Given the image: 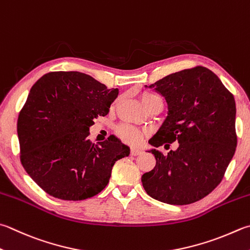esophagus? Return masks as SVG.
<instances>
[{"label":"esophagus","mask_w":250,"mask_h":250,"mask_svg":"<svg viewBox=\"0 0 250 250\" xmlns=\"http://www.w3.org/2000/svg\"><path fill=\"white\" fill-rule=\"evenodd\" d=\"M141 153H143V149H139V148H131L130 149L131 155H139Z\"/></svg>","instance_id":"34e87169"}]
</instances>
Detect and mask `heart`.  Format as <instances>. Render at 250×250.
Returning a JSON list of instances; mask_svg holds the SVG:
<instances>
[{
  "label": "heart",
  "mask_w": 250,
  "mask_h": 250,
  "mask_svg": "<svg viewBox=\"0 0 250 250\" xmlns=\"http://www.w3.org/2000/svg\"><path fill=\"white\" fill-rule=\"evenodd\" d=\"M140 100L143 102V104L147 107L150 103L157 100H162V99L158 95H155V93L144 92L143 95L140 96ZM117 134H119L124 140L128 141L130 144H137L141 138V135H143V133H141L138 128H136V127L130 125H121L119 128H117Z\"/></svg>",
  "instance_id": "1"
}]
</instances>
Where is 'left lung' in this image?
<instances>
[{"mask_svg": "<svg viewBox=\"0 0 250 250\" xmlns=\"http://www.w3.org/2000/svg\"><path fill=\"white\" fill-rule=\"evenodd\" d=\"M149 88L167 103V115L149 144L155 148L178 145L167 155L149 150L155 167L141 176V183L155 200L192 204L219 185L236 150L234 96L202 66L168 75Z\"/></svg>", "mask_w": 250, "mask_h": 250, "instance_id": "left-lung-1", "label": "left lung"}]
</instances>
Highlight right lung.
<instances>
[{
    "instance_id": "1",
    "label": "right lung",
    "mask_w": 250,
    "mask_h": 250,
    "mask_svg": "<svg viewBox=\"0 0 250 250\" xmlns=\"http://www.w3.org/2000/svg\"><path fill=\"white\" fill-rule=\"evenodd\" d=\"M119 89L81 72H52L31 87L17 121L23 168L55 198L83 200L99 194L128 146L111 135L91 144L93 119L109 113Z\"/></svg>"
}]
</instances>
